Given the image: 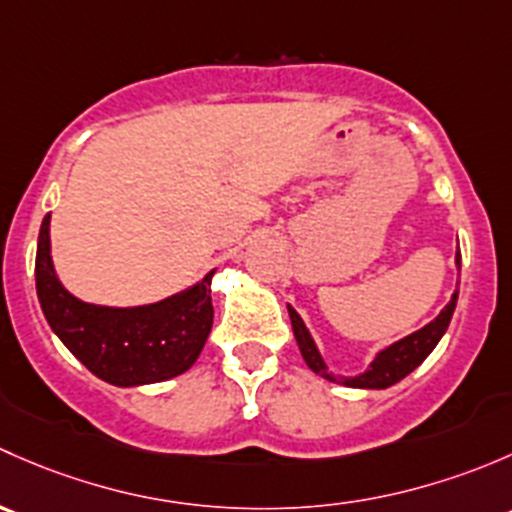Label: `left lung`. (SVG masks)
Instances as JSON below:
<instances>
[{
    "label": "left lung",
    "mask_w": 512,
    "mask_h": 512,
    "mask_svg": "<svg viewBox=\"0 0 512 512\" xmlns=\"http://www.w3.org/2000/svg\"><path fill=\"white\" fill-rule=\"evenodd\" d=\"M456 263H458V268H461V254H456ZM456 300H458V293H453L449 305H446V308L439 313V318L431 320L426 328L416 330V333L407 335L404 340L394 342V345H389L387 350L379 352L367 372L357 374V377H340V382L347 384V387L384 389V387H392V384H397L399 379L407 377V374L414 372L416 367H419L421 362L429 357V352L439 345L441 335L446 333V328H449V323H451ZM288 313H291L293 333H295V340H298L300 355H303L305 365H308L315 374H320V377L337 382V377H333V374L328 372V367H325L323 357H320L318 347H315L313 337H310L308 328H305L303 320H300V315L295 313L293 308H288Z\"/></svg>",
    "instance_id": "1"
}]
</instances>
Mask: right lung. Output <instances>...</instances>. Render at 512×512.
<instances>
[{"mask_svg":"<svg viewBox=\"0 0 512 512\" xmlns=\"http://www.w3.org/2000/svg\"><path fill=\"white\" fill-rule=\"evenodd\" d=\"M49 221L36 246V293L51 330L96 377L115 387L165 382L197 362L212 330V273L189 291L140 308H105L78 300L56 278Z\"/></svg>","mask_w":512,"mask_h":512,"instance_id":"1","label":"right lung"}]
</instances>
